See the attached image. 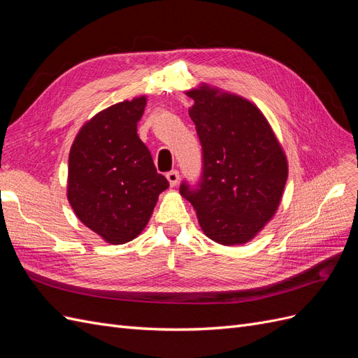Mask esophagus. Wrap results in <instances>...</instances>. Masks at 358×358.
<instances>
[{
	"instance_id": "obj_1",
	"label": "esophagus",
	"mask_w": 358,
	"mask_h": 358,
	"mask_svg": "<svg viewBox=\"0 0 358 358\" xmlns=\"http://www.w3.org/2000/svg\"><path fill=\"white\" fill-rule=\"evenodd\" d=\"M166 178H167V180L170 183V187H176L178 182H179V171L178 170H171V171L167 173Z\"/></svg>"
}]
</instances>
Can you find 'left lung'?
Returning <instances> with one entry per match:
<instances>
[{"label":"left lung","instance_id":"left-lung-1","mask_svg":"<svg viewBox=\"0 0 358 358\" xmlns=\"http://www.w3.org/2000/svg\"><path fill=\"white\" fill-rule=\"evenodd\" d=\"M201 143L197 185L180 194L197 210L201 230L221 245L246 243L275 215L288 178L284 150L267 119L242 96L201 86L187 94Z\"/></svg>","mask_w":358,"mask_h":358}]
</instances>
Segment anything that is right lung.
Segmentation results:
<instances>
[{
    "instance_id": "obj_1",
    "label": "right lung",
    "mask_w": 358,
    "mask_h": 358,
    "mask_svg": "<svg viewBox=\"0 0 358 358\" xmlns=\"http://www.w3.org/2000/svg\"><path fill=\"white\" fill-rule=\"evenodd\" d=\"M146 96L107 107L76 136L67 197L78 218L106 242L122 245L142 231L169 180L137 136Z\"/></svg>"
}]
</instances>
